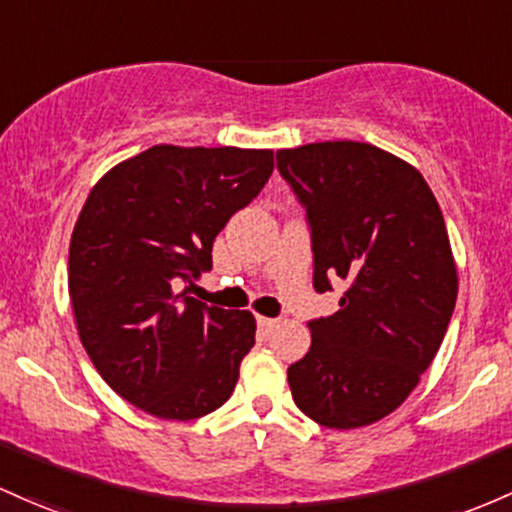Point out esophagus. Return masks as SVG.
Wrapping results in <instances>:
<instances>
[{"mask_svg":"<svg viewBox=\"0 0 512 512\" xmlns=\"http://www.w3.org/2000/svg\"><path fill=\"white\" fill-rule=\"evenodd\" d=\"M257 325H260V328L265 330V333H269V330L277 328V320H274V318H265V316H257Z\"/></svg>","mask_w":512,"mask_h":512,"instance_id":"esophagus-1","label":"esophagus"}]
</instances>
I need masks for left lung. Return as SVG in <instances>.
Listing matches in <instances>:
<instances>
[{
    "label": "left lung",
    "mask_w": 512,
    "mask_h": 512,
    "mask_svg": "<svg viewBox=\"0 0 512 512\" xmlns=\"http://www.w3.org/2000/svg\"><path fill=\"white\" fill-rule=\"evenodd\" d=\"M306 206L313 286L347 282L340 311L308 323L311 350L289 367L301 413L355 430L396 411L440 350L459 277L440 204L411 162L357 140L277 150Z\"/></svg>",
    "instance_id": "8db88e82"
}]
</instances>
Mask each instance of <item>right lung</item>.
<instances>
[{"label": "right lung", "mask_w": 512, "mask_h": 512, "mask_svg": "<svg viewBox=\"0 0 512 512\" xmlns=\"http://www.w3.org/2000/svg\"><path fill=\"white\" fill-rule=\"evenodd\" d=\"M274 170L272 150L153 145L111 167L70 238L67 291L101 379L162 420H194L233 393L255 345L250 311L179 291L211 269V247Z\"/></svg>", "instance_id": "1"}]
</instances>
